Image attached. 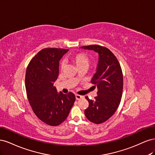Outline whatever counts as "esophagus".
<instances>
[{
  "label": "esophagus",
  "mask_w": 155,
  "mask_h": 155,
  "mask_svg": "<svg viewBox=\"0 0 155 155\" xmlns=\"http://www.w3.org/2000/svg\"><path fill=\"white\" fill-rule=\"evenodd\" d=\"M83 96H82L76 94V100H78L81 99V98H83Z\"/></svg>",
  "instance_id": "1"
}]
</instances>
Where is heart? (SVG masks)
Segmentation results:
<instances>
[{"label":"heart","mask_w":155,"mask_h":155,"mask_svg":"<svg viewBox=\"0 0 155 155\" xmlns=\"http://www.w3.org/2000/svg\"><path fill=\"white\" fill-rule=\"evenodd\" d=\"M73 63L76 65V67L78 68L81 67H87L88 64L89 59L88 55L83 52H79L76 54H74L70 57ZM65 67L64 63L63 61H61L60 63V68L61 70H63Z\"/></svg>","instance_id":"obj_1"}]
</instances>
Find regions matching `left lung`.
<instances>
[{
  "label": "left lung",
  "mask_w": 155,
  "mask_h": 155,
  "mask_svg": "<svg viewBox=\"0 0 155 155\" xmlns=\"http://www.w3.org/2000/svg\"><path fill=\"white\" fill-rule=\"evenodd\" d=\"M81 48L94 50L99 54L96 72L91 83L97 88L94 100L87 96L89 103L85 110L87 118L96 124L104 123L114 114L122 96L124 78L120 64L112 51L100 45L83 46Z\"/></svg>",
  "instance_id": "1"
}]
</instances>
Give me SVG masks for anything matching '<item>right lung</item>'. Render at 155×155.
<instances>
[{
	"label": "right lung",
	"instance_id": "1",
	"mask_svg": "<svg viewBox=\"0 0 155 155\" xmlns=\"http://www.w3.org/2000/svg\"><path fill=\"white\" fill-rule=\"evenodd\" d=\"M68 51L41 50L26 68L25 86L30 105L38 118L51 126H58L67 119L76 100L72 92L58 93L54 86L59 75V61Z\"/></svg>",
	"mask_w": 155,
	"mask_h": 155
}]
</instances>
